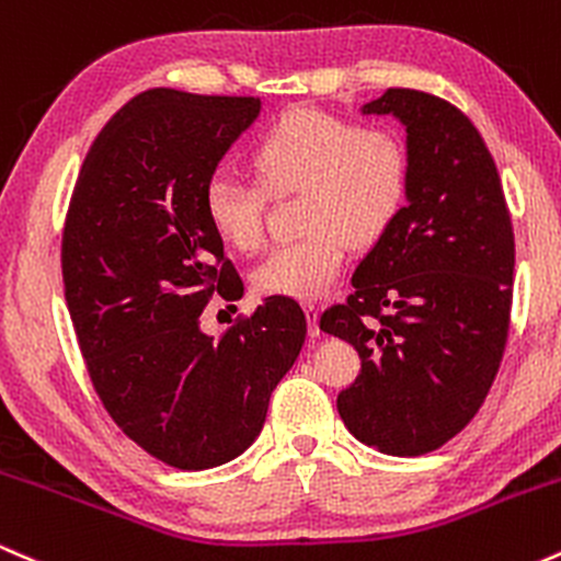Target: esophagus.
<instances>
[{
    "mask_svg": "<svg viewBox=\"0 0 561 561\" xmlns=\"http://www.w3.org/2000/svg\"><path fill=\"white\" fill-rule=\"evenodd\" d=\"M302 311H306V317H308V334H311V337H319V334H321V330H319V306H317V302H306V306H302Z\"/></svg>",
    "mask_w": 561,
    "mask_h": 561,
    "instance_id": "obj_1",
    "label": "esophagus"
}]
</instances>
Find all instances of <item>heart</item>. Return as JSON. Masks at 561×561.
Segmentation results:
<instances>
[{
	"label": "heart",
	"instance_id": "1",
	"mask_svg": "<svg viewBox=\"0 0 561 561\" xmlns=\"http://www.w3.org/2000/svg\"><path fill=\"white\" fill-rule=\"evenodd\" d=\"M257 182L210 173L203 214L224 244L255 250L263 240L268 195L300 192L295 240L276 244L253 272L263 295L308 300L334 285L347 244H375L403 214L411 184L409 147L388 126H358L298 107L282 115L250 150Z\"/></svg>",
	"mask_w": 561,
	"mask_h": 561
}]
</instances>
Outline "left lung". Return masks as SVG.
<instances>
[{"label": "left lung", "instance_id": "obj_1", "mask_svg": "<svg viewBox=\"0 0 561 561\" xmlns=\"http://www.w3.org/2000/svg\"><path fill=\"white\" fill-rule=\"evenodd\" d=\"M364 113L405 126L409 203L319 327L362 356V375L337 396L351 435L382 454L422 456L467 427L504 358L512 218L493 156L459 107L388 89Z\"/></svg>", "mask_w": 561, "mask_h": 561}]
</instances>
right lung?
I'll list each match as a JSON object with an SVG mask.
<instances>
[{
  "instance_id": "1",
  "label": "right lung",
  "mask_w": 561,
  "mask_h": 561,
  "mask_svg": "<svg viewBox=\"0 0 561 561\" xmlns=\"http://www.w3.org/2000/svg\"><path fill=\"white\" fill-rule=\"evenodd\" d=\"M259 96L150 89L89 147L62 229V282L83 364L124 433L176 469L240 456L306 343V313L272 295L221 337L199 330L242 279L203 214V186L259 118Z\"/></svg>"
}]
</instances>
